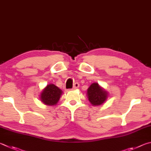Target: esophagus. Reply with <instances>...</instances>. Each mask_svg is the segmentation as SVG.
<instances>
[{"mask_svg":"<svg viewBox=\"0 0 151 151\" xmlns=\"http://www.w3.org/2000/svg\"><path fill=\"white\" fill-rule=\"evenodd\" d=\"M79 87H80V85H79L78 83H76L73 84V88L72 89H76L77 88H78Z\"/></svg>","mask_w":151,"mask_h":151,"instance_id":"esophagus-1","label":"esophagus"}]
</instances>
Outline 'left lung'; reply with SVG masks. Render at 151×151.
I'll list each match as a JSON object with an SVG mask.
<instances>
[{"instance_id":"left-lung-1","label":"left lung","mask_w":151,"mask_h":151,"mask_svg":"<svg viewBox=\"0 0 151 151\" xmlns=\"http://www.w3.org/2000/svg\"><path fill=\"white\" fill-rule=\"evenodd\" d=\"M88 100L92 105L97 106L104 104L108 97V93L97 83H93L87 91Z\"/></svg>"}]
</instances>
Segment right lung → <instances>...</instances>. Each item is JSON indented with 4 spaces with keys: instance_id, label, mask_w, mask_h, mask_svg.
I'll list each match as a JSON object with an SVG mask.
<instances>
[{
    "instance_id": "obj_1",
    "label": "right lung",
    "mask_w": 151,
    "mask_h": 151,
    "mask_svg": "<svg viewBox=\"0 0 151 151\" xmlns=\"http://www.w3.org/2000/svg\"><path fill=\"white\" fill-rule=\"evenodd\" d=\"M62 91L54 84H48L42 90L40 94V100L45 105H55L59 101Z\"/></svg>"
}]
</instances>
